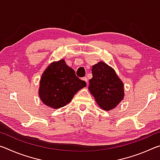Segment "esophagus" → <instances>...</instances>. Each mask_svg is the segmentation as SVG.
I'll return each mask as SVG.
<instances>
[{
    "mask_svg": "<svg viewBox=\"0 0 160 160\" xmlns=\"http://www.w3.org/2000/svg\"><path fill=\"white\" fill-rule=\"evenodd\" d=\"M83 80H84V81H85V82H87V84L88 83V78H87V77L83 78Z\"/></svg>",
    "mask_w": 160,
    "mask_h": 160,
    "instance_id": "1",
    "label": "esophagus"
}]
</instances>
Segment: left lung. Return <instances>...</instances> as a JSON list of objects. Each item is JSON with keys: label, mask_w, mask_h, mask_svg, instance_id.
Returning a JSON list of instances; mask_svg holds the SVG:
<instances>
[{"label": "left lung", "mask_w": 160, "mask_h": 160, "mask_svg": "<svg viewBox=\"0 0 160 160\" xmlns=\"http://www.w3.org/2000/svg\"><path fill=\"white\" fill-rule=\"evenodd\" d=\"M88 89L98 106L104 111L114 109L123 99V82L114 69L102 61L94 65Z\"/></svg>", "instance_id": "8db88e82"}]
</instances>
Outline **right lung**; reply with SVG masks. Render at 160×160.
Listing matches in <instances>:
<instances>
[{"mask_svg": "<svg viewBox=\"0 0 160 160\" xmlns=\"http://www.w3.org/2000/svg\"><path fill=\"white\" fill-rule=\"evenodd\" d=\"M86 87L64 59L53 61L44 70L40 79L39 95L42 102L53 109L66 106L77 92Z\"/></svg>", "mask_w": 160, "mask_h": 160, "instance_id": "right-lung-1", "label": "right lung"}]
</instances>
